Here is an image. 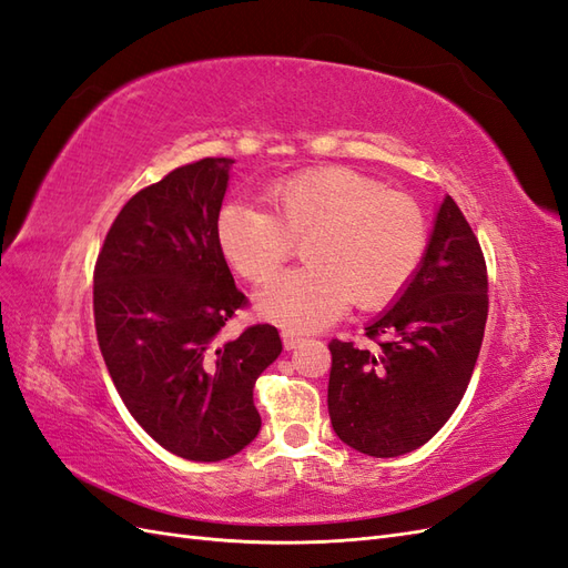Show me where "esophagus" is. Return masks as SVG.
<instances>
[{
    "label": "esophagus",
    "instance_id": "1",
    "mask_svg": "<svg viewBox=\"0 0 568 568\" xmlns=\"http://www.w3.org/2000/svg\"><path fill=\"white\" fill-rule=\"evenodd\" d=\"M300 341H302V338L297 336L295 331H283V345H285V351H293V347H297Z\"/></svg>",
    "mask_w": 568,
    "mask_h": 568
}]
</instances>
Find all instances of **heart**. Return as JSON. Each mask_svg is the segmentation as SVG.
<instances>
[{
	"label": "heart",
	"mask_w": 568,
	"mask_h": 568,
	"mask_svg": "<svg viewBox=\"0 0 568 568\" xmlns=\"http://www.w3.org/2000/svg\"><path fill=\"white\" fill-rule=\"evenodd\" d=\"M271 211L227 203L215 235L244 281L266 283L302 242L307 266L275 278L258 310L290 331L322 328L345 312L394 302L423 268L429 223L419 203L369 174L326 165L266 189Z\"/></svg>",
	"instance_id": "heart-1"
}]
</instances>
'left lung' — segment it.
Returning a JSON list of instances; mask_svg holds the SVG:
<instances>
[{
  "label": "left lung",
  "instance_id": "8db88e82",
  "mask_svg": "<svg viewBox=\"0 0 568 568\" xmlns=\"http://www.w3.org/2000/svg\"><path fill=\"white\" fill-rule=\"evenodd\" d=\"M487 312L483 246L446 196L423 268L394 310L365 328L369 343H328V415L341 442L374 458L427 444L470 384Z\"/></svg>",
  "mask_w": 568,
  "mask_h": 568
}]
</instances>
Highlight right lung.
<instances>
[{
    "mask_svg": "<svg viewBox=\"0 0 568 568\" xmlns=\"http://www.w3.org/2000/svg\"><path fill=\"white\" fill-rule=\"evenodd\" d=\"M230 165L203 158L136 192L93 271L95 333L114 388L136 423L186 460H223L254 439V384L283 351L268 324L221 338L250 307L215 235Z\"/></svg>",
    "mask_w": 568,
    "mask_h": 568,
    "instance_id": "add662e5",
    "label": "right lung"
}]
</instances>
